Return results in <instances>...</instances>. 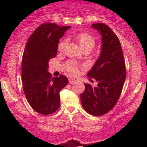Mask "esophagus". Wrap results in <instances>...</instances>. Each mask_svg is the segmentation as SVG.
Segmentation results:
<instances>
[{"label":"esophagus","mask_w":147,"mask_h":147,"mask_svg":"<svg viewBox=\"0 0 147 147\" xmlns=\"http://www.w3.org/2000/svg\"><path fill=\"white\" fill-rule=\"evenodd\" d=\"M68 81H69V83H70V84H74L75 83V82H76V80L74 78H69L68 79Z\"/></svg>","instance_id":"esophagus-1"}]
</instances>
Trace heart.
I'll return each mask as SVG.
<instances>
[{
  "label": "heart",
  "mask_w": 147,
  "mask_h": 147,
  "mask_svg": "<svg viewBox=\"0 0 147 147\" xmlns=\"http://www.w3.org/2000/svg\"><path fill=\"white\" fill-rule=\"evenodd\" d=\"M76 39L78 41L82 50H91L95 45V40L93 36H91L88 33H80L76 36ZM67 45V40L64 39L59 43L58 49L59 51H63ZM66 68L68 72L72 74H76L78 72L79 66L77 63L74 61H69L66 64Z\"/></svg>",
  "instance_id": "obj_1"
}]
</instances>
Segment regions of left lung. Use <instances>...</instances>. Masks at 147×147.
<instances>
[{"label": "left lung", "mask_w": 147, "mask_h": 147, "mask_svg": "<svg viewBox=\"0 0 147 147\" xmlns=\"http://www.w3.org/2000/svg\"><path fill=\"white\" fill-rule=\"evenodd\" d=\"M91 28L102 36L100 55L87 75L89 78L95 79L97 85L93 87L84 84L85 90L80 98L87 113L100 116L107 113L117 103L126 72L122 47L115 34L104 23H95Z\"/></svg>", "instance_id": "left-lung-1"}]
</instances>
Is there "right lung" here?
Returning a JSON list of instances; mask_svg holds the SVG:
<instances>
[{"instance_id": "right-lung-1", "label": "right lung", "mask_w": 147, "mask_h": 147, "mask_svg": "<svg viewBox=\"0 0 147 147\" xmlns=\"http://www.w3.org/2000/svg\"><path fill=\"white\" fill-rule=\"evenodd\" d=\"M70 26L43 23L27 42L22 58V82L30 105L41 115L53 113L60 106L59 92L68 84L65 76L52 78L49 61L56 57L59 40Z\"/></svg>"}]
</instances>
